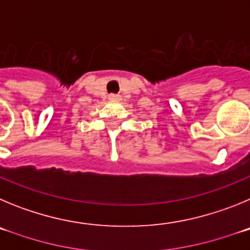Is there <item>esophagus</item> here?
<instances>
[{
    "mask_svg": "<svg viewBox=\"0 0 250 250\" xmlns=\"http://www.w3.org/2000/svg\"><path fill=\"white\" fill-rule=\"evenodd\" d=\"M110 100H118V99H119V96H118V95H110Z\"/></svg>",
    "mask_w": 250,
    "mask_h": 250,
    "instance_id": "1",
    "label": "esophagus"
}]
</instances>
